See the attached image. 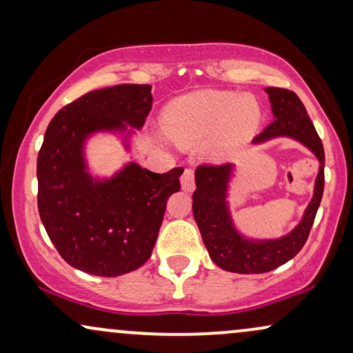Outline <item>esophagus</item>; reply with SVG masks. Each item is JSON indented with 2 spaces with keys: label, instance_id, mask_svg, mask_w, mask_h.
Wrapping results in <instances>:
<instances>
[{
  "label": "esophagus",
  "instance_id": "1",
  "mask_svg": "<svg viewBox=\"0 0 353 353\" xmlns=\"http://www.w3.org/2000/svg\"><path fill=\"white\" fill-rule=\"evenodd\" d=\"M181 185L185 192H192L195 188V182H194V171L192 169H185L184 174L181 176Z\"/></svg>",
  "mask_w": 353,
  "mask_h": 353
}]
</instances>
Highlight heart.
I'll use <instances>...</instances> for the list:
<instances>
[{
	"label": "heart",
	"instance_id": "heart-1",
	"mask_svg": "<svg viewBox=\"0 0 353 353\" xmlns=\"http://www.w3.org/2000/svg\"><path fill=\"white\" fill-rule=\"evenodd\" d=\"M261 123L253 97L236 92L205 90L172 101L163 114V130L179 146H197L212 137V151L225 156L248 141Z\"/></svg>",
	"mask_w": 353,
	"mask_h": 353
}]
</instances>
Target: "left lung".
I'll list each match as a JSON object with an SVG mask.
<instances>
[{
  "mask_svg": "<svg viewBox=\"0 0 353 353\" xmlns=\"http://www.w3.org/2000/svg\"><path fill=\"white\" fill-rule=\"evenodd\" d=\"M265 90L270 97L274 121L254 136L253 144H261L279 136L296 139L319 159V174L316 177L312 201L294 230L276 240H252L236 230L228 209L227 192L233 164H202L195 169L197 189L192 195L195 223L212 261L232 273H268L294 258L307 240L324 192V146L303 101L294 92L286 88L268 87Z\"/></svg>",
  "mask_w": 353,
  "mask_h": 353,
  "instance_id": "obj_1",
  "label": "left lung"
}]
</instances>
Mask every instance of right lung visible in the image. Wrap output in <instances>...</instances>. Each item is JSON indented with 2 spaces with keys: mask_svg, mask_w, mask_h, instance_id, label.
<instances>
[{
  "mask_svg": "<svg viewBox=\"0 0 353 353\" xmlns=\"http://www.w3.org/2000/svg\"><path fill=\"white\" fill-rule=\"evenodd\" d=\"M152 107L151 85H114L85 93L52 118L37 156V209L70 266L95 276L126 274L150 260L165 203L181 189L182 168L156 174L136 163L110 179L87 171L83 146L99 131L139 130Z\"/></svg>",
  "mask_w": 353,
  "mask_h": 353,
  "instance_id": "add662e5",
  "label": "right lung"
}]
</instances>
